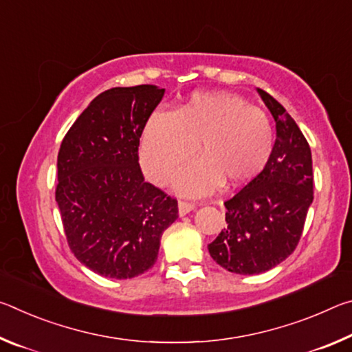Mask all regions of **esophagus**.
<instances>
[{
    "label": "esophagus",
    "mask_w": 352,
    "mask_h": 352,
    "mask_svg": "<svg viewBox=\"0 0 352 352\" xmlns=\"http://www.w3.org/2000/svg\"><path fill=\"white\" fill-rule=\"evenodd\" d=\"M195 208H197V205H194V204H188V201H178V214H180V217L186 216L188 212L194 211Z\"/></svg>",
    "instance_id": "obj_1"
}]
</instances>
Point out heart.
<instances>
[{
	"label": "heart",
	"mask_w": 352,
	"mask_h": 352,
	"mask_svg": "<svg viewBox=\"0 0 352 352\" xmlns=\"http://www.w3.org/2000/svg\"><path fill=\"white\" fill-rule=\"evenodd\" d=\"M204 153L178 172V194L200 197L226 182L241 186L265 169L275 132L264 111L225 91L194 93L175 111L155 110L142 127L140 158L152 182L170 180L195 151Z\"/></svg>",
	"instance_id": "heart-1"
}]
</instances>
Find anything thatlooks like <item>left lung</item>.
<instances>
[{"label":"left lung","mask_w":352,"mask_h":352,"mask_svg":"<svg viewBox=\"0 0 352 352\" xmlns=\"http://www.w3.org/2000/svg\"><path fill=\"white\" fill-rule=\"evenodd\" d=\"M276 122V140L265 169L225 201L226 228L208 245L211 258L231 273L258 275L289 258L314 200L312 153L284 107L258 88Z\"/></svg>","instance_id":"1"}]
</instances>
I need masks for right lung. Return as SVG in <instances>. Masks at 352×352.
<instances>
[{"label":"right lung","mask_w":352,"mask_h":352,"mask_svg":"<svg viewBox=\"0 0 352 352\" xmlns=\"http://www.w3.org/2000/svg\"><path fill=\"white\" fill-rule=\"evenodd\" d=\"M164 88H110L80 113L57 157L56 201L68 245L100 276H140L158 258L178 205L147 183L140 168L142 127Z\"/></svg>","instance_id":"right-lung-1"}]
</instances>
